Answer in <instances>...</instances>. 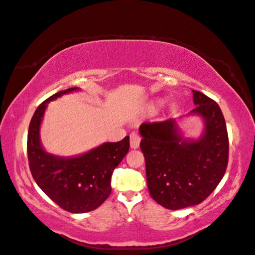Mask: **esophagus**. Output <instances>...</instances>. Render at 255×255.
Instances as JSON below:
<instances>
[{
    "label": "esophagus",
    "mask_w": 255,
    "mask_h": 255,
    "mask_svg": "<svg viewBox=\"0 0 255 255\" xmlns=\"http://www.w3.org/2000/svg\"><path fill=\"white\" fill-rule=\"evenodd\" d=\"M140 140H141V138H140L139 134L136 133V132H132V133L130 134V147H131L132 149L139 148Z\"/></svg>",
    "instance_id": "obj_1"
}]
</instances>
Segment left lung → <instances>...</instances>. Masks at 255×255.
<instances>
[{"mask_svg": "<svg viewBox=\"0 0 255 255\" xmlns=\"http://www.w3.org/2000/svg\"><path fill=\"white\" fill-rule=\"evenodd\" d=\"M192 114L202 116L205 130L197 140L184 138L175 119L140 125L151 197L176 210L198 205L214 192L228 165L229 139L219 105L193 91Z\"/></svg>", "mask_w": 255, "mask_h": 255, "instance_id": "obj_1", "label": "left lung"}]
</instances>
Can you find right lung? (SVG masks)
<instances>
[{
    "mask_svg": "<svg viewBox=\"0 0 255 255\" xmlns=\"http://www.w3.org/2000/svg\"><path fill=\"white\" fill-rule=\"evenodd\" d=\"M60 91L44 101L32 116L27 137L29 169L37 185L59 207L72 214L96 209L112 192L113 171L129 150V137L122 141L105 142L73 158H61L46 152L39 137L40 124L47 104L63 94L78 91Z\"/></svg>",
    "mask_w": 255,
    "mask_h": 255,
    "instance_id": "1",
    "label": "right lung"
}]
</instances>
